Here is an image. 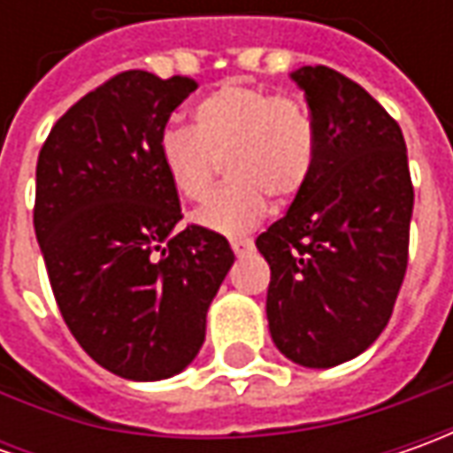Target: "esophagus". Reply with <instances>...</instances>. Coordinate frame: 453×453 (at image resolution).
Instances as JSON below:
<instances>
[{
	"label": "esophagus",
	"instance_id": "obj_1",
	"mask_svg": "<svg viewBox=\"0 0 453 453\" xmlns=\"http://www.w3.org/2000/svg\"><path fill=\"white\" fill-rule=\"evenodd\" d=\"M232 250L234 254H247L252 250V239H232Z\"/></svg>",
	"mask_w": 453,
	"mask_h": 453
}]
</instances>
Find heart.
I'll use <instances>...</instances> for the list:
<instances>
[{
    "mask_svg": "<svg viewBox=\"0 0 453 453\" xmlns=\"http://www.w3.org/2000/svg\"><path fill=\"white\" fill-rule=\"evenodd\" d=\"M191 126H165L158 158L173 191L186 201L209 196L226 161L232 181L194 214L196 224L219 234L254 229L270 196L292 201L312 179L318 128L297 97L270 88L226 80L194 105Z\"/></svg>",
    "mask_w": 453,
    "mask_h": 453,
    "instance_id": "obj_1",
    "label": "heart"
}]
</instances>
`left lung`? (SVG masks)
I'll list each match as a JSON object with an SVG mask.
<instances>
[{"label":"left lung","instance_id":"1","mask_svg":"<svg viewBox=\"0 0 453 453\" xmlns=\"http://www.w3.org/2000/svg\"><path fill=\"white\" fill-rule=\"evenodd\" d=\"M292 80L318 128V161L257 250L272 270L274 345L300 365L333 368L391 320L409 265L413 183L403 133L373 96L325 65Z\"/></svg>","mask_w":453,"mask_h":453}]
</instances>
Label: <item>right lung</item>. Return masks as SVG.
<instances>
[{
  "label": "right lung",
  "instance_id": "1",
  "mask_svg": "<svg viewBox=\"0 0 453 453\" xmlns=\"http://www.w3.org/2000/svg\"><path fill=\"white\" fill-rule=\"evenodd\" d=\"M199 88L183 75L118 73L62 115L37 158L35 234L80 348L128 380L181 373L234 265L229 242L183 219L158 158L171 113Z\"/></svg>",
  "mask_w": 453,
  "mask_h": 453
}]
</instances>
